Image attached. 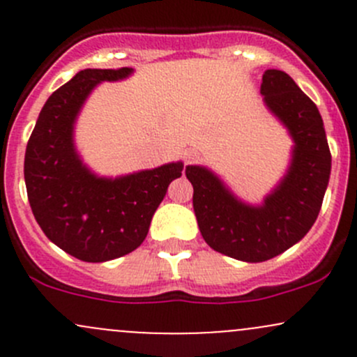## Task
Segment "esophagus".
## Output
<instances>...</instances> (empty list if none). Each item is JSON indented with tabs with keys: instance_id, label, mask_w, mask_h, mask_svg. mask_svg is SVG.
Listing matches in <instances>:
<instances>
[{
	"instance_id": "34e87169",
	"label": "esophagus",
	"mask_w": 357,
	"mask_h": 357,
	"mask_svg": "<svg viewBox=\"0 0 357 357\" xmlns=\"http://www.w3.org/2000/svg\"><path fill=\"white\" fill-rule=\"evenodd\" d=\"M197 158V152H186L185 153V162L186 164H192L193 160H195Z\"/></svg>"
}]
</instances>
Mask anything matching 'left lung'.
<instances>
[{
    "label": "left lung",
    "instance_id": "8db88e82",
    "mask_svg": "<svg viewBox=\"0 0 357 357\" xmlns=\"http://www.w3.org/2000/svg\"><path fill=\"white\" fill-rule=\"evenodd\" d=\"M261 93L294 138L291 164L261 207L243 204L200 165H188L193 208L204 240L215 252L245 262L276 257L314 225L330 179V153L318 107L282 70H266Z\"/></svg>",
    "mask_w": 357,
    "mask_h": 357
}]
</instances>
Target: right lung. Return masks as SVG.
Listing matches in <instances>:
<instances>
[{
  "label": "right lung",
  "instance_id": "1",
  "mask_svg": "<svg viewBox=\"0 0 357 357\" xmlns=\"http://www.w3.org/2000/svg\"><path fill=\"white\" fill-rule=\"evenodd\" d=\"M132 68H86L43 107L25 149L24 178L32 214L45 235L84 262H105L138 248L181 162L117 179L96 178L75 153L74 121L91 89Z\"/></svg>",
  "mask_w": 357,
  "mask_h": 357
}]
</instances>
